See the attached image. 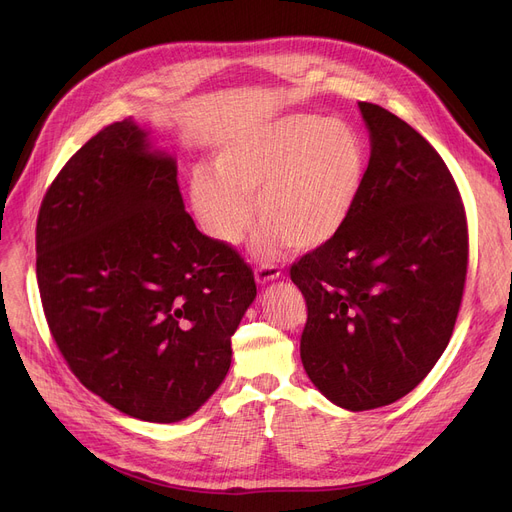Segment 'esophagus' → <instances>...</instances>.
<instances>
[{
  "label": "esophagus",
  "mask_w": 512,
  "mask_h": 512,
  "mask_svg": "<svg viewBox=\"0 0 512 512\" xmlns=\"http://www.w3.org/2000/svg\"><path fill=\"white\" fill-rule=\"evenodd\" d=\"M280 274L282 272L278 270V265H274V263H261L257 270H255V280H257V284H270V282L278 280Z\"/></svg>",
  "instance_id": "34e87169"
}]
</instances>
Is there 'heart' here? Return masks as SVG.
<instances>
[{
    "label": "heart",
    "mask_w": 512,
    "mask_h": 512,
    "mask_svg": "<svg viewBox=\"0 0 512 512\" xmlns=\"http://www.w3.org/2000/svg\"><path fill=\"white\" fill-rule=\"evenodd\" d=\"M215 172H197L191 199L205 232L236 245L253 222L261 251L290 242L311 251L332 240L351 218L367 172V147L357 128L317 114H292L228 141Z\"/></svg>",
    "instance_id": "obj_1"
}]
</instances>
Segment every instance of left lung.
<instances>
[{"instance_id":"obj_1","label":"left lung","mask_w":512,"mask_h":512,"mask_svg":"<svg viewBox=\"0 0 512 512\" xmlns=\"http://www.w3.org/2000/svg\"><path fill=\"white\" fill-rule=\"evenodd\" d=\"M359 110L371 157L351 218L290 265L307 303L305 371L348 411L386 407L432 371L469 263L465 205L440 153L384 107Z\"/></svg>"}]
</instances>
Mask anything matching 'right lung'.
<instances>
[{
    "mask_svg": "<svg viewBox=\"0 0 512 512\" xmlns=\"http://www.w3.org/2000/svg\"><path fill=\"white\" fill-rule=\"evenodd\" d=\"M176 176L137 124L114 122L53 178L35 232L43 313L70 371L153 423L218 390L257 294L240 253L197 230Z\"/></svg>",
    "mask_w": 512,
    "mask_h": 512,
    "instance_id": "1",
    "label": "right lung"
}]
</instances>
